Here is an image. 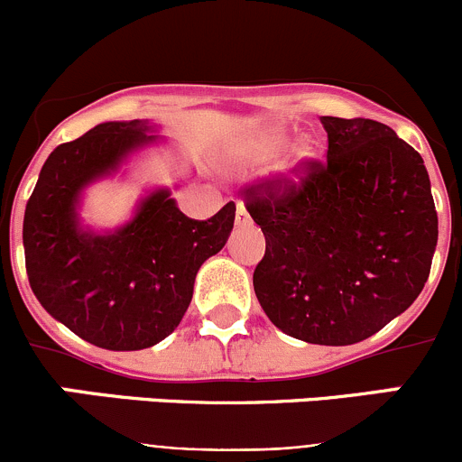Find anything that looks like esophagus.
I'll return each instance as SVG.
<instances>
[{
    "label": "esophagus",
    "instance_id": "obj_1",
    "mask_svg": "<svg viewBox=\"0 0 462 462\" xmlns=\"http://www.w3.org/2000/svg\"><path fill=\"white\" fill-rule=\"evenodd\" d=\"M235 221H236V226H248L250 223V214H248V209H245L244 203H236Z\"/></svg>",
    "mask_w": 462,
    "mask_h": 462
}]
</instances>
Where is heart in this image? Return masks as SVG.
Returning a JSON list of instances; mask_svg holds the SVG:
<instances>
[{"mask_svg":"<svg viewBox=\"0 0 462 462\" xmlns=\"http://www.w3.org/2000/svg\"><path fill=\"white\" fill-rule=\"evenodd\" d=\"M286 134L282 132H259L254 134L253 138H248L239 147V161L244 165H263V162H270L283 147H286ZM315 161V152L309 144H301L297 147L295 156L286 162V165L279 167V176L282 179L295 180L297 176L304 174Z\"/></svg>","mask_w":462,"mask_h":462,"instance_id":"1","label":"heart"}]
</instances>
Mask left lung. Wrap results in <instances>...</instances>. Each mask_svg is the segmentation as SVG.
<instances>
[{"mask_svg":"<svg viewBox=\"0 0 462 462\" xmlns=\"http://www.w3.org/2000/svg\"><path fill=\"white\" fill-rule=\"evenodd\" d=\"M326 162L295 183L254 185L245 208L265 236L253 283L261 309L291 337L362 342L425 288L438 214L422 156L386 125L321 116Z\"/></svg>","mask_w":462,"mask_h":462,"instance_id":"8db88e82","label":"left lung"}]
</instances>
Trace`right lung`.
<instances>
[{"label": "right lung", "mask_w": 462, "mask_h": 462, "mask_svg": "<svg viewBox=\"0 0 462 462\" xmlns=\"http://www.w3.org/2000/svg\"><path fill=\"white\" fill-rule=\"evenodd\" d=\"M149 120H114L51 152L24 212L29 283L46 313L93 346L141 351L183 319L203 261L226 245L235 203L208 221L185 217L170 188L147 192L120 227L96 232L80 218L88 185L162 141Z\"/></svg>", "instance_id": "1"}]
</instances>
